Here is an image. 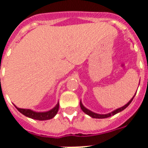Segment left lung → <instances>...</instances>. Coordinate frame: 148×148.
Listing matches in <instances>:
<instances>
[{
	"label": "left lung",
	"mask_w": 148,
	"mask_h": 148,
	"mask_svg": "<svg viewBox=\"0 0 148 148\" xmlns=\"http://www.w3.org/2000/svg\"><path fill=\"white\" fill-rule=\"evenodd\" d=\"M134 97H135V95H134ZM134 97L132 98V99L128 101V102L125 105V106H124L123 107H121V108H119V109H116V110H114V111H112V112H109V113H107V114H97V113H95V112H93L90 111V110H89L88 109H86L85 106L82 105V103L80 101V106H81V109H82V110L86 113V114L89 115L90 116H91V117L93 118H97V119H103V118H107V117H109V116H113V115L116 114V113H118V112H120L123 111L124 109H125L126 108H127V106L130 105V103L132 102V101L133 100Z\"/></svg>",
	"instance_id": "obj_1"
}]
</instances>
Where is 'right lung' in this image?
<instances>
[{
	"label": "right lung",
	"instance_id": "obj_1",
	"mask_svg": "<svg viewBox=\"0 0 148 148\" xmlns=\"http://www.w3.org/2000/svg\"><path fill=\"white\" fill-rule=\"evenodd\" d=\"M15 107L17 109V110L22 114L26 116L27 117L32 118V119H35V120H38V121H46V120H50L55 116V115L57 114L58 111V108H59V104H57L56 106L51 110L47 112H35L31 110V109H20L17 108L15 106Z\"/></svg>",
	"mask_w": 148,
	"mask_h": 148
}]
</instances>
